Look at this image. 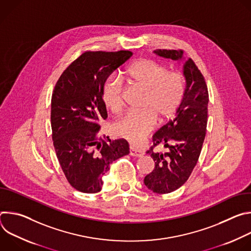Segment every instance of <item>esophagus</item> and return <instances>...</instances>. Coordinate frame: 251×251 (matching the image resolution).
Listing matches in <instances>:
<instances>
[{
  "label": "esophagus",
  "mask_w": 251,
  "mask_h": 251,
  "mask_svg": "<svg viewBox=\"0 0 251 251\" xmlns=\"http://www.w3.org/2000/svg\"><path fill=\"white\" fill-rule=\"evenodd\" d=\"M129 154L131 156H134V157H141V156L144 155V152H143L140 149H138V148H136V147H134V146H130Z\"/></svg>",
  "instance_id": "34e87169"
}]
</instances>
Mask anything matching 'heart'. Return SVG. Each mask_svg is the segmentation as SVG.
<instances>
[{
  "instance_id": "obj_1",
  "label": "heart",
  "mask_w": 251,
  "mask_h": 251,
  "mask_svg": "<svg viewBox=\"0 0 251 251\" xmlns=\"http://www.w3.org/2000/svg\"><path fill=\"white\" fill-rule=\"evenodd\" d=\"M125 79L132 85L146 90L142 111H129L116 123V132L134 144H139L154 128L157 117L160 122L172 118L180 107L185 93V76L151 59L133 62L125 69ZM124 85L120 77L106 78L101 96L105 106L113 113L124 105Z\"/></svg>"
}]
</instances>
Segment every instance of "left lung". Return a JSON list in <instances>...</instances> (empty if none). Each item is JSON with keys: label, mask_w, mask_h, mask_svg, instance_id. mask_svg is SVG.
Listing matches in <instances>:
<instances>
[{"label": "left lung", "mask_w": 251, "mask_h": 251, "mask_svg": "<svg viewBox=\"0 0 251 251\" xmlns=\"http://www.w3.org/2000/svg\"><path fill=\"white\" fill-rule=\"evenodd\" d=\"M156 54L178 60L183 50H156ZM186 93L176 116L162 126L153 136L147 151L154 160L153 171L144 178L146 187L156 194H169L182 187L196 167L205 137L208 91L203 75L192 58L184 64ZM162 146L165 149L159 151Z\"/></svg>", "instance_id": "left-lung-1"}]
</instances>
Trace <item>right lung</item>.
Segmentation results:
<instances>
[{
    "label": "right lung",
    "instance_id": "1",
    "mask_svg": "<svg viewBox=\"0 0 251 251\" xmlns=\"http://www.w3.org/2000/svg\"><path fill=\"white\" fill-rule=\"evenodd\" d=\"M129 50L84 51L58 78L51 96L53 147L66 180L75 190L95 194L115 160L129 154L125 139L99 137L107 118L101 91L112 71L132 56Z\"/></svg>",
    "mask_w": 251,
    "mask_h": 251
}]
</instances>
